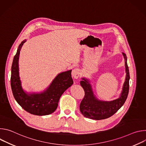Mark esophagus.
<instances>
[{
	"instance_id": "obj_1",
	"label": "esophagus",
	"mask_w": 146,
	"mask_h": 146,
	"mask_svg": "<svg viewBox=\"0 0 146 146\" xmlns=\"http://www.w3.org/2000/svg\"><path fill=\"white\" fill-rule=\"evenodd\" d=\"M80 70L77 68H75V69H73V70L72 72V76L75 79H77L78 78V77L80 76Z\"/></svg>"
}]
</instances>
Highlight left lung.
Returning <instances> with one entry per match:
<instances>
[{
  "label": "left lung",
  "instance_id": "left-lung-1",
  "mask_svg": "<svg viewBox=\"0 0 146 146\" xmlns=\"http://www.w3.org/2000/svg\"><path fill=\"white\" fill-rule=\"evenodd\" d=\"M125 59L126 76L119 97L111 101H103L98 99L95 95L91 82L85 77L81 78L80 85L84 89L85 95L81 102L80 110L82 114L86 118L92 119H104L114 114L125 102L129 87V72L127 64V57L125 54L122 53Z\"/></svg>",
  "mask_w": 146,
  "mask_h": 146
}]
</instances>
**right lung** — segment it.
<instances>
[{
	"mask_svg": "<svg viewBox=\"0 0 146 146\" xmlns=\"http://www.w3.org/2000/svg\"><path fill=\"white\" fill-rule=\"evenodd\" d=\"M26 41L25 39L19 45L13 59L11 75L13 94L17 102L27 112L36 115H49L56 109L61 95L73 85L72 70L59 73L50 86L42 92L25 91L22 87L19 77V58L20 51Z\"/></svg>",
	"mask_w": 146,
	"mask_h": 146,
	"instance_id": "add662e5",
	"label": "right lung"
}]
</instances>
